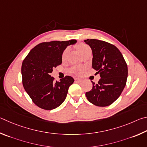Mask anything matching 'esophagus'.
I'll return each instance as SVG.
<instances>
[{
  "label": "esophagus",
  "instance_id": "1",
  "mask_svg": "<svg viewBox=\"0 0 147 147\" xmlns=\"http://www.w3.org/2000/svg\"><path fill=\"white\" fill-rule=\"evenodd\" d=\"M75 80H76V81H78V82H81L82 81V79H79V78H75Z\"/></svg>",
  "mask_w": 147,
  "mask_h": 147
}]
</instances>
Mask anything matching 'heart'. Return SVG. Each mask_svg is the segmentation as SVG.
Segmentation results:
<instances>
[{
    "label": "heart",
    "instance_id": "1",
    "mask_svg": "<svg viewBox=\"0 0 147 147\" xmlns=\"http://www.w3.org/2000/svg\"><path fill=\"white\" fill-rule=\"evenodd\" d=\"M78 49H79V50L80 51V52L83 54V55L84 53H86L87 51L91 50L90 48L88 45H86V44H84V43L80 44V45L78 46ZM68 50H69V49L67 48L63 51V53H62V59H63V60H65V59L66 58L67 54H68ZM83 69V66H72L71 68L69 69V71H70V72H71V73H77V72H78L79 71H80Z\"/></svg>",
    "mask_w": 147,
    "mask_h": 147
}]
</instances>
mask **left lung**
Masks as SVG:
<instances>
[{
    "label": "left lung",
    "mask_w": 147,
    "mask_h": 147,
    "mask_svg": "<svg viewBox=\"0 0 147 147\" xmlns=\"http://www.w3.org/2000/svg\"><path fill=\"white\" fill-rule=\"evenodd\" d=\"M92 49V68L101 79L86 93L87 99L97 107L112 104L121 94L127 83L128 67L122 53L114 45L103 40L86 39Z\"/></svg>",
    "instance_id": "8db88e82"
}]
</instances>
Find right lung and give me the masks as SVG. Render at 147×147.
<instances>
[{
    "label": "right lung",
    "mask_w": 147,
    "mask_h": 147,
    "mask_svg": "<svg viewBox=\"0 0 147 147\" xmlns=\"http://www.w3.org/2000/svg\"><path fill=\"white\" fill-rule=\"evenodd\" d=\"M75 39L51 41L37 45L26 57L22 64V84L33 102L40 109L52 110L60 106L66 97L74 79L66 76L54 81L50 74L62 63V53Z\"/></svg>",
    "instance_id": "1"
}]
</instances>
